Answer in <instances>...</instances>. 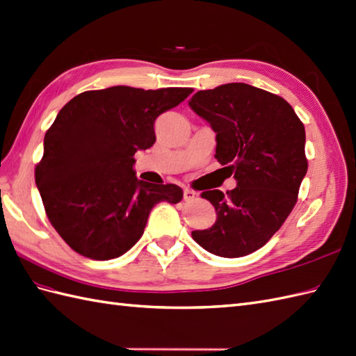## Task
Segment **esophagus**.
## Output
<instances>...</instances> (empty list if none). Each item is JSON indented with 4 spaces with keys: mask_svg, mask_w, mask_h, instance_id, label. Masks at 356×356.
Returning a JSON list of instances; mask_svg holds the SVG:
<instances>
[{
    "mask_svg": "<svg viewBox=\"0 0 356 356\" xmlns=\"http://www.w3.org/2000/svg\"><path fill=\"white\" fill-rule=\"evenodd\" d=\"M195 197H196V192H193V190L190 188H184V201H193Z\"/></svg>",
    "mask_w": 356,
    "mask_h": 356,
    "instance_id": "obj_1",
    "label": "esophagus"
}]
</instances>
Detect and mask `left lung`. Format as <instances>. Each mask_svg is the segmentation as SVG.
<instances>
[{
    "label": "left lung",
    "mask_w": 356,
    "mask_h": 356,
    "mask_svg": "<svg viewBox=\"0 0 356 356\" xmlns=\"http://www.w3.org/2000/svg\"><path fill=\"white\" fill-rule=\"evenodd\" d=\"M216 133L218 161L237 187L208 190L218 219L192 237L208 252L245 257L263 248L289 218L307 175L305 128L284 98L245 83L199 90L188 101Z\"/></svg>",
    "instance_id": "8db88e82"
}]
</instances>
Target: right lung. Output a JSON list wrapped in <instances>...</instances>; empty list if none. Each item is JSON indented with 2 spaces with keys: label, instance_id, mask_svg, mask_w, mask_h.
<instances>
[{
  "label": "right lung",
  "instance_id": "obj_1",
  "mask_svg": "<svg viewBox=\"0 0 356 356\" xmlns=\"http://www.w3.org/2000/svg\"><path fill=\"white\" fill-rule=\"evenodd\" d=\"M193 89L88 90L58 111L43 138L36 186L54 229L92 259L118 258L145 231L155 204H178L175 184L137 179L134 154L155 143L154 122Z\"/></svg>",
  "mask_w": 356,
  "mask_h": 356
}]
</instances>
